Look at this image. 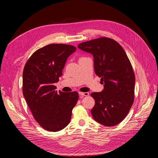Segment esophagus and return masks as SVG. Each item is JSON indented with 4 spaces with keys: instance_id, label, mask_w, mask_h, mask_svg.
<instances>
[{
    "instance_id": "obj_1",
    "label": "esophagus",
    "mask_w": 158,
    "mask_h": 158,
    "mask_svg": "<svg viewBox=\"0 0 158 158\" xmlns=\"http://www.w3.org/2000/svg\"><path fill=\"white\" fill-rule=\"evenodd\" d=\"M79 95L81 96H88L89 93L88 92H79Z\"/></svg>"
}]
</instances>
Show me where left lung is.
<instances>
[{
  "label": "left lung",
  "instance_id": "left-lung-1",
  "mask_svg": "<svg viewBox=\"0 0 158 158\" xmlns=\"http://www.w3.org/2000/svg\"><path fill=\"white\" fill-rule=\"evenodd\" d=\"M94 56L95 73L103 84L102 92L91 94L95 106L91 110L95 121L107 127L118 125L132 106L135 76L125 51L111 38L100 37L78 46Z\"/></svg>",
  "mask_w": 158,
  "mask_h": 158
}]
</instances>
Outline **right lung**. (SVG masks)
<instances>
[{"label":"right lung","instance_id":"add662e5","mask_svg":"<svg viewBox=\"0 0 158 158\" xmlns=\"http://www.w3.org/2000/svg\"><path fill=\"white\" fill-rule=\"evenodd\" d=\"M76 48L70 45L50 44L33 52L23 71V95L33 117L47 131L56 132L67 126L78 100L76 92L57 93L68 57Z\"/></svg>","mask_w":158,"mask_h":158}]
</instances>
